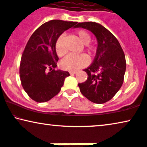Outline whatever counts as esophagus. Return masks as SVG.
Listing matches in <instances>:
<instances>
[{"label": "esophagus", "mask_w": 147, "mask_h": 147, "mask_svg": "<svg viewBox=\"0 0 147 147\" xmlns=\"http://www.w3.org/2000/svg\"><path fill=\"white\" fill-rule=\"evenodd\" d=\"M76 73H77V71H74V70H73V71H69V74L71 75H73V74H75Z\"/></svg>", "instance_id": "34e87169"}]
</instances>
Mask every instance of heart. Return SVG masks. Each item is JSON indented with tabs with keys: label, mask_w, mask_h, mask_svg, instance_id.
Masks as SVG:
<instances>
[{
	"label": "heart",
	"mask_w": 147,
	"mask_h": 147,
	"mask_svg": "<svg viewBox=\"0 0 147 147\" xmlns=\"http://www.w3.org/2000/svg\"><path fill=\"white\" fill-rule=\"evenodd\" d=\"M76 35L82 43L86 45L85 50L89 54H92L95 51V47L94 46L87 45L90 43L91 37L89 33L84 30H79L76 32ZM55 51L59 57H63L66 54L67 49L64 45V36L61 35L57 39L55 45ZM88 58L84 55H69L65 57L60 61V66L63 69L76 70L79 68L83 67L88 63Z\"/></svg>",
	"instance_id": "heart-1"
}]
</instances>
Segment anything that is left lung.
Wrapping results in <instances>:
<instances>
[{"instance_id":"left-lung-1","label":"left lung","mask_w":147,"mask_h":147,"mask_svg":"<svg viewBox=\"0 0 147 147\" xmlns=\"http://www.w3.org/2000/svg\"><path fill=\"white\" fill-rule=\"evenodd\" d=\"M75 28L90 30L98 42L92 63L84 69L88 74L87 80L78 84L80 90L90 101L105 103L111 100L122 86L126 68L124 53L113 34L100 24L82 22Z\"/></svg>"}]
</instances>
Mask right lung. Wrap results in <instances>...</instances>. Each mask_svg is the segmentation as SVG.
I'll return each mask as SVG.
<instances>
[{"instance_id":"obj_1","label":"right lung","mask_w":147,"mask_h":147,"mask_svg":"<svg viewBox=\"0 0 147 147\" xmlns=\"http://www.w3.org/2000/svg\"><path fill=\"white\" fill-rule=\"evenodd\" d=\"M78 22L51 20L32 34L23 52L20 66L21 83L34 101H49L60 92L68 71L55 69L59 57L55 51L57 39ZM50 69V71H47Z\"/></svg>"}]
</instances>
